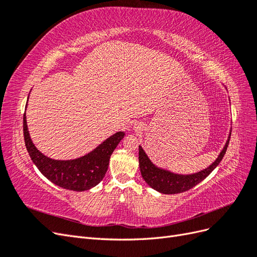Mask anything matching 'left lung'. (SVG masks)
Instances as JSON below:
<instances>
[{
	"mask_svg": "<svg viewBox=\"0 0 257 257\" xmlns=\"http://www.w3.org/2000/svg\"><path fill=\"white\" fill-rule=\"evenodd\" d=\"M229 138L230 133L223 150L211 165L204 170H200V172L192 175H178L169 172V170L157 167L150 161V159L148 158V155L146 154L143 148L139 146V168H141V173L144 180L152 189L163 194H178L188 191L203 181L220 164V162L225 155V152L227 150Z\"/></svg>",
	"mask_w": 257,
	"mask_h": 257,
	"instance_id": "left-lung-1",
	"label": "left lung"
}]
</instances>
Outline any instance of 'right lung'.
<instances>
[{
  "mask_svg": "<svg viewBox=\"0 0 257 257\" xmlns=\"http://www.w3.org/2000/svg\"><path fill=\"white\" fill-rule=\"evenodd\" d=\"M23 135L31 160L48 180L60 188L82 192L90 190L103 180L109 165L110 155L124 137V132H118L107 138L83 157L67 161L52 160L36 149L29 134L26 112L23 114Z\"/></svg>",
  "mask_w": 257,
  "mask_h": 257,
  "instance_id": "1",
  "label": "right lung"
}]
</instances>
